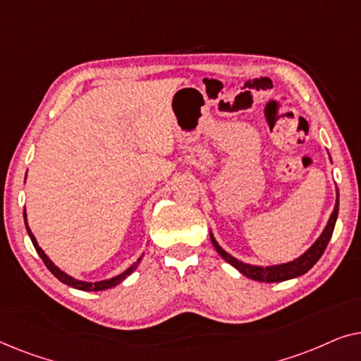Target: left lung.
I'll list each match as a JSON object with an SVG mask.
<instances>
[{
	"label": "left lung",
	"instance_id": "obj_1",
	"mask_svg": "<svg viewBox=\"0 0 361 361\" xmlns=\"http://www.w3.org/2000/svg\"><path fill=\"white\" fill-rule=\"evenodd\" d=\"M337 216H338V189H337V199H335L334 212L330 214L327 225H325V228L322 233H320L319 238L314 241V245L310 246L309 250H305L302 255L298 256V258L293 261H288V263H281V264L258 266V264L243 263V261L236 259L235 256L226 253V251L219 245V241L215 240V236L212 231H210V240H212V245H214V248L216 250V253H219L221 258L226 261V263H230L233 268L238 269L241 274H245L246 278H250L253 281H259V283H281V281L299 278V276L307 273V271L312 268L315 263H317V261L320 259V256L324 255L325 248H327L330 238H332Z\"/></svg>",
	"mask_w": 361,
	"mask_h": 361
}]
</instances>
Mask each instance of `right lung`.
<instances>
[{"label":"right lung","instance_id":"right-lung-1","mask_svg":"<svg viewBox=\"0 0 361 361\" xmlns=\"http://www.w3.org/2000/svg\"><path fill=\"white\" fill-rule=\"evenodd\" d=\"M24 224H26V230H27V235H29V238H31V241H32V245H34V248H36V251H37V255L41 256V259L44 261V264L47 266V269L51 271V273L56 276V278L61 281V283H63V284H67V286H71V288H73V289H78V290H103V289H110V288H115L116 284H120L123 279H126L128 276H130L133 271H135L136 268H137V264H140V261H141V258H137V261H135V263H133L130 268L128 269H125L123 271V273H120L118 276H113V278H110V279H102V281H95V283H92V281H80V279H75V278H72L71 274H67L66 271H62L61 268H57L56 264L52 263L51 261V258H49V256L44 253L42 251V248L41 246L37 245V240H36V236L32 235V231H31V228H29V225H27V219H26V209H24Z\"/></svg>","mask_w":361,"mask_h":361}]
</instances>
